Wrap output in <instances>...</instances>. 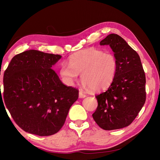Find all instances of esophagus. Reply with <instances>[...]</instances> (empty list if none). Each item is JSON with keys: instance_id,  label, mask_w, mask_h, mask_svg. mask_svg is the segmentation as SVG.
I'll list each match as a JSON object with an SVG mask.
<instances>
[{"instance_id": "obj_1", "label": "esophagus", "mask_w": 160, "mask_h": 160, "mask_svg": "<svg viewBox=\"0 0 160 160\" xmlns=\"http://www.w3.org/2000/svg\"><path fill=\"white\" fill-rule=\"evenodd\" d=\"M79 98H85V97H86V95H85V93H83V92H82V91H79Z\"/></svg>"}]
</instances>
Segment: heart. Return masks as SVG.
Here are the masks:
<instances>
[{
    "mask_svg": "<svg viewBox=\"0 0 160 160\" xmlns=\"http://www.w3.org/2000/svg\"><path fill=\"white\" fill-rule=\"evenodd\" d=\"M69 63L62 62L60 67V75L64 83L72 85L81 73L83 86L95 91L109 88L115 78L118 67L113 53L93 47L74 53L69 57Z\"/></svg>",
    "mask_w": 160,
    "mask_h": 160,
    "instance_id": "heart-1",
    "label": "heart"
}]
</instances>
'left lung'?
<instances>
[{"label": "left lung", "instance_id": "8db88e82", "mask_svg": "<svg viewBox=\"0 0 160 160\" xmlns=\"http://www.w3.org/2000/svg\"><path fill=\"white\" fill-rule=\"evenodd\" d=\"M100 45H109L118 67L113 83L95 96L98 106L92 116L105 130L123 128L132 123L146 101V75L138 52L119 35L110 34Z\"/></svg>", "mask_w": 160, "mask_h": 160}]
</instances>
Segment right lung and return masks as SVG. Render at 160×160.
Masks as SVG:
<instances>
[{
    "instance_id": "1",
    "label": "right lung",
    "mask_w": 160,
    "mask_h": 160,
    "mask_svg": "<svg viewBox=\"0 0 160 160\" xmlns=\"http://www.w3.org/2000/svg\"><path fill=\"white\" fill-rule=\"evenodd\" d=\"M61 58L28 50L14 56L4 71V103L26 132L39 136L57 133L79 98V91L65 85L51 69Z\"/></svg>"
}]
</instances>
